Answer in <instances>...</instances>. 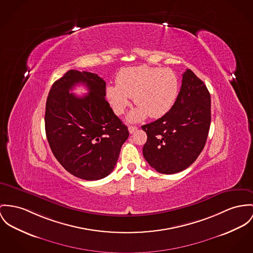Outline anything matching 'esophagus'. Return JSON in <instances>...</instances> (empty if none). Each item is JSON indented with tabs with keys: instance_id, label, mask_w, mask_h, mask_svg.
Wrapping results in <instances>:
<instances>
[{
	"instance_id": "esophagus-1",
	"label": "esophagus",
	"mask_w": 253,
	"mask_h": 253,
	"mask_svg": "<svg viewBox=\"0 0 253 253\" xmlns=\"http://www.w3.org/2000/svg\"><path fill=\"white\" fill-rule=\"evenodd\" d=\"M128 130H129L130 134H134V133L136 132V130H137V127H136V126H129Z\"/></svg>"
}]
</instances>
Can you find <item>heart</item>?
I'll use <instances>...</instances> for the list:
<instances>
[{
	"label": "heart",
	"mask_w": 253,
	"mask_h": 253,
	"mask_svg": "<svg viewBox=\"0 0 253 253\" xmlns=\"http://www.w3.org/2000/svg\"><path fill=\"white\" fill-rule=\"evenodd\" d=\"M179 93V81L170 69L146 65L124 68L117 76V84H109L107 98L114 112L122 115L131 97L137 105L128 116L130 122L146 117L160 118L174 106Z\"/></svg>",
	"instance_id": "b5f03b06"
}]
</instances>
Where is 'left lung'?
<instances>
[{
    "mask_svg": "<svg viewBox=\"0 0 253 253\" xmlns=\"http://www.w3.org/2000/svg\"><path fill=\"white\" fill-rule=\"evenodd\" d=\"M210 123V93L205 84L187 69L173 108L141 126L147 135L142 148L144 159L160 173L173 174L186 169L203 150Z\"/></svg>",
    "mask_w": 253,
    "mask_h": 253,
    "instance_id": "left-lung-1",
    "label": "left lung"
}]
</instances>
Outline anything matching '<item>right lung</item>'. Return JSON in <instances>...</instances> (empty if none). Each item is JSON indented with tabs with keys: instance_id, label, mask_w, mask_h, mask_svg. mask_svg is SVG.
I'll return each instance as SVG.
<instances>
[{
	"instance_id": "add662e5",
	"label": "right lung",
	"mask_w": 253,
	"mask_h": 253,
	"mask_svg": "<svg viewBox=\"0 0 253 253\" xmlns=\"http://www.w3.org/2000/svg\"><path fill=\"white\" fill-rule=\"evenodd\" d=\"M78 83L89 93L69 91ZM106 82L97 74L69 70L52 85L46 101L45 131L58 163L71 174L88 181L110 174L129 131L106 100Z\"/></svg>"
}]
</instances>
